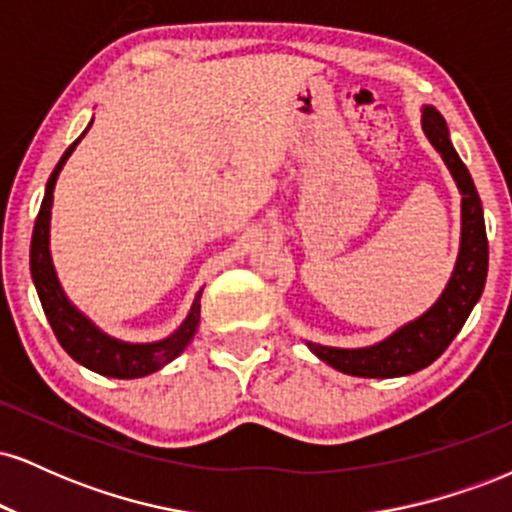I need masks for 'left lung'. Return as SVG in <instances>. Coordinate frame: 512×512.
<instances>
[{"label": "left lung", "mask_w": 512, "mask_h": 512, "mask_svg": "<svg viewBox=\"0 0 512 512\" xmlns=\"http://www.w3.org/2000/svg\"><path fill=\"white\" fill-rule=\"evenodd\" d=\"M424 132L443 156L452 178L462 192V243L455 272L443 296L419 320L409 322L385 342L366 349H332L308 344L310 351L332 368L358 378H397L431 366L448 349L457 332L477 305L489 272V240H486L484 209L472 175L450 142L448 125L436 108H424Z\"/></svg>", "instance_id": "left-lung-1"}]
</instances>
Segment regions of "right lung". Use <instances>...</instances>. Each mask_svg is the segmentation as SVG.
Segmentation results:
<instances>
[{"label":"right lung","mask_w":512,"mask_h":512,"mask_svg":"<svg viewBox=\"0 0 512 512\" xmlns=\"http://www.w3.org/2000/svg\"><path fill=\"white\" fill-rule=\"evenodd\" d=\"M79 139L64 151L60 163L52 170L48 187H45V197L43 204H40L38 219H35L31 240L33 284L57 342L62 344V349L67 351L76 363L93 370V373L108 375V378H144V375L156 373L158 368L166 366V363L173 361L175 356H180L182 349H185V346L190 344V339L195 337L199 325V298H202V291L197 293L190 315L182 322L180 330L156 344H125L117 342V339H110L108 334L96 330V327H93L91 322L67 301L50 260V207L57 175H60L64 161L72 154L74 146L79 144Z\"/></svg>","instance_id":"1"}]
</instances>
